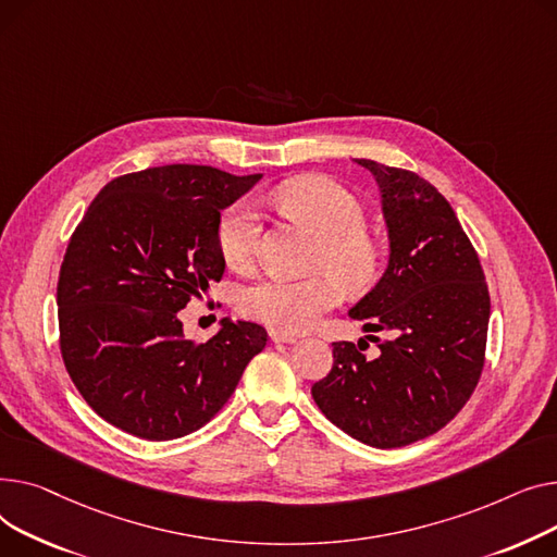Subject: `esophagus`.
<instances>
[{
	"instance_id": "esophagus-1",
	"label": "esophagus",
	"mask_w": 557,
	"mask_h": 557,
	"mask_svg": "<svg viewBox=\"0 0 557 557\" xmlns=\"http://www.w3.org/2000/svg\"><path fill=\"white\" fill-rule=\"evenodd\" d=\"M270 339L274 344H294V342H297V335L285 333V331H270Z\"/></svg>"
}]
</instances>
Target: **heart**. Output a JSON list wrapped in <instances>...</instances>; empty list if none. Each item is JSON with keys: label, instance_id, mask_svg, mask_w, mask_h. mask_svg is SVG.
<instances>
[{"label": "heart", "instance_id": "heart-1", "mask_svg": "<svg viewBox=\"0 0 557 557\" xmlns=\"http://www.w3.org/2000/svg\"><path fill=\"white\" fill-rule=\"evenodd\" d=\"M274 202L323 236L317 268H331L350 287L369 285L377 276L382 243L364 226L367 209L350 188L331 177H301L281 186ZM258 236L260 213L256 205L251 200L236 202L218 226V245L226 263L232 268L249 265L258 249ZM338 280L331 272L310 278L270 274L240 289L238 310L276 331L299 333L342 301L344 287Z\"/></svg>", "mask_w": 557, "mask_h": 557}]
</instances>
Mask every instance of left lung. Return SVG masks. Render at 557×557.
Masks as SVG:
<instances>
[{"instance_id": "obj_1", "label": "left lung", "mask_w": 557, "mask_h": 557, "mask_svg": "<svg viewBox=\"0 0 557 557\" xmlns=\"http://www.w3.org/2000/svg\"><path fill=\"white\" fill-rule=\"evenodd\" d=\"M357 163L380 186L391 251L382 278L348 317L391 337H375V359L335 342L333 369L312 384V398L348 436L391 449L436 434L470 400L483 371L490 294L459 218L428 180L373 159Z\"/></svg>"}]
</instances>
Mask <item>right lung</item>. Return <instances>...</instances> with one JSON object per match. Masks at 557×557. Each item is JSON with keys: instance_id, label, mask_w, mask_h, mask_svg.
Returning a JSON list of instances; mask_svg holds the SVG:
<instances>
[{"instance_id": "right-lung-1", "label": "right lung", "mask_w": 557, "mask_h": 557, "mask_svg": "<svg viewBox=\"0 0 557 557\" xmlns=\"http://www.w3.org/2000/svg\"><path fill=\"white\" fill-rule=\"evenodd\" d=\"M260 175L171 163L112 180L83 215L58 278L60 352L85 403L114 428L173 441L232 398L263 325L222 319L184 337L180 310L224 274L220 211Z\"/></svg>"}]
</instances>
